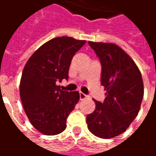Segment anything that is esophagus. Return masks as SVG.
<instances>
[{"label": "esophagus", "instance_id": "34e87169", "mask_svg": "<svg viewBox=\"0 0 156 156\" xmlns=\"http://www.w3.org/2000/svg\"><path fill=\"white\" fill-rule=\"evenodd\" d=\"M87 95L85 94V93H83V92H80V100H83V99H85L86 98H87Z\"/></svg>", "mask_w": 156, "mask_h": 156}]
</instances>
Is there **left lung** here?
<instances>
[{"instance_id":"1","label":"left lung","mask_w":156,"mask_h":156,"mask_svg":"<svg viewBox=\"0 0 156 156\" xmlns=\"http://www.w3.org/2000/svg\"><path fill=\"white\" fill-rule=\"evenodd\" d=\"M100 60L101 84L106 98L95 101V110L87 116L89 131L101 138L124 133L137 115L144 98L141 73L134 61L113 43L89 41Z\"/></svg>"}]
</instances>
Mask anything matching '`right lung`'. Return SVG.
I'll list each match as a JSON object with an SVG mask.
<instances>
[{
  "label": "right lung",
  "instance_id": "add662e5",
  "mask_svg": "<svg viewBox=\"0 0 156 156\" xmlns=\"http://www.w3.org/2000/svg\"><path fill=\"white\" fill-rule=\"evenodd\" d=\"M86 41L63 36L50 40L32 54L23 68L20 98L35 129L57 135L66 128V120L80 99L77 91L60 89L57 82L69 79V68Z\"/></svg>",
  "mask_w": 156,
  "mask_h": 156
}]
</instances>
